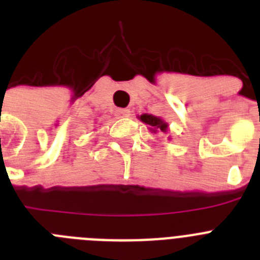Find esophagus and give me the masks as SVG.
<instances>
[{
    "label": "esophagus",
    "instance_id": "obj_1",
    "mask_svg": "<svg viewBox=\"0 0 260 260\" xmlns=\"http://www.w3.org/2000/svg\"><path fill=\"white\" fill-rule=\"evenodd\" d=\"M114 114H116L117 118H126V117L130 116V109H117Z\"/></svg>",
    "mask_w": 260,
    "mask_h": 260
}]
</instances>
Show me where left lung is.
<instances>
[{"label":"left lung","instance_id":"1","mask_svg":"<svg viewBox=\"0 0 260 260\" xmlns=\"http://www.w3.org/2000/svg\"><path fill=\"white\" fill-rule=\"evenodd\" d=\"M138 118L141 119L143 123L150 126L148 128H150L151 133H155V134L156 133H164V134H167L169 132V125H168V122H165L164 119L160 118V117L144 113L141 114V116H138ZM169 139H171V137H169Z\"/></svg>","mask_w":260,"mask_h":260}]
</instances>
